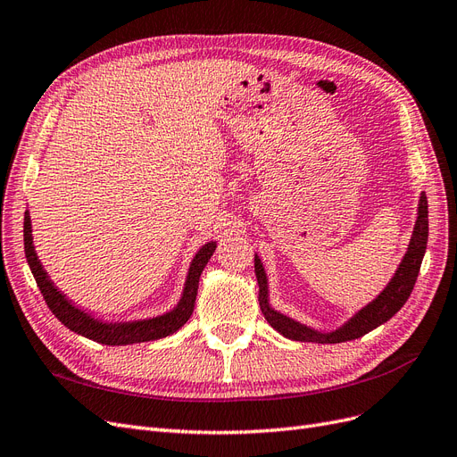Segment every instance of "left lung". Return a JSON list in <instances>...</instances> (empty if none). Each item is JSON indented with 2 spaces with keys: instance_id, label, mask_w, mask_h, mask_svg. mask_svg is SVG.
Listing matches in <instances>:
<instances>
[{
  "instance_id": "1",
  "label": "left lung",
  "mask_w": 457,
  "mask_h": 457,
  "mask_svg": "<svg viewBox=\"0 0 457 457\" xmlns=\"http://www.w3.org/2000/svg\"><path fill=\"white\" fill-rule=\"evenodd\" d=\"M427 235H429V218H427V197L421 191L414 231H411L406 253L399 263V268H396V271L393 273L391 281L372 302H368L364 307L359 309L357 313H353L344 325H340L334 330L313 328L275 309L270 302L268 273L263 270L260 256L254 254V273L260 287L258 302H260L262 313L278 334H283L285 337L294 342L342 344L349 340H357V337L378 328L379 325H384V322H387L406 303L408 296L411 294V288L416 285L421 260L425 256Z\"/></svg>"
}]
</instances>
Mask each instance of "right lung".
<instances>
[{"label":"right lung","mask_w":457,"mask_h":457,"mask_svg":"<svg viewBox=\"0 0 457 457\" xmlns=\"http://www.w3.org/2000/svg\"><path fill=\"white\" fill-rule=\"evenodd\" d=\"M216 241L204 243L191 260L189 270L186 275V283L180 294V300L169 312L148 317V319H135V320H108L95 317L87 309L78 307L66 294L58 288L49 273L43 270L41 262L37 258L36 246H34V235H32V220L30 212L24 214V253L28 266L32 270L36 283L46 298L53 315L68 327L71 332L79 336L89 337L93 342L104 344V345H130V344H142L159 340V337H167L182 328L187 319L194 313L197 288H199V277L207 266V262L214 254Z\"/></svg>","instance_id":"right-lung-1"}]
</instances>
